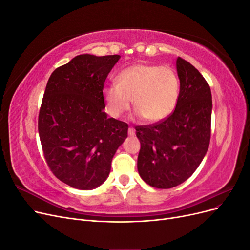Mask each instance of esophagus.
<instances>
[{"mask_svg": "<svg viewBox=\"0 0 250 250\" xmlns=\"http://www.w3.org/2000/svg\"><path fill=\"white\" fill-rule=\"evenodd\" d=\"M128 134H129V135H134V134H135V130L133 129L132 127L128 128Z\"/></svg>", "mask_w": 250, "mask_h": 250, "instance_id": "obj_1", "label": "esophagus"}]
</instances>
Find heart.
<instances>
[{
	"label": "heart",
	"mask_w": 250,
	"mask_h": 250,
	"mask_svg": "<svg viewBox=\"0 0 250 250\" xmlns=\"http://www.w3.org/2000/svg\"><path fill=\"white\" fill-rule=\"evenodd\" d=\"M117 84L103 88L106 111L119 118L130 107L149 122H161L175 110L179 100L180 83L176 72L168 65L134 64L121 71Z\"/></svg>",
	"instance_id": "heart-1"
}]
</instances>
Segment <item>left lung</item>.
<instances>
[{
  "instance_id": "left-lung-1",
  "label": "left lung",
  "mask_w": 250,
  "mask_h": 250,
  "mask_svg": "<svg viewBox=\"0 0 250 250\" xmlns=\"http://www.w3.org/2000/svg\"><path fill=\"white\" fill-rule=\"evenodd\" d=\"M179 100L171 116L152 125L135 127L141 143L138 171L157 188L183 184L202 162L210 140L211 94L207 80L187 60L178 57Z\"/></svg>"
}]
</instances>
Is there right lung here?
Instances as JSON below:
<instances>
[{"mask_svg":"<svg viewBox=\"0 0 250 250\" xmlns=\"http://www.w3.org/2000/svg\"><path fill=\"white\" fill-rule=\"evenodd\" d=\"M120 55L74 57L51 74L39 115L43 156L52 173L79 190L109 175L128 125L104 112V82Z\"/></svg>","mask_w":250,"mask_h":250,"instance_id":"right-lung-1","label":"right lung"}]
</instances>
